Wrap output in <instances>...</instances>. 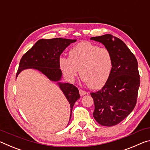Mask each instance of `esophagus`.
I'll return each instance as SVG.
<instances>
[{"instance_id": "34e87169", "label": "esophagus", "mask_w": 150, "mask_h": 150, "mask_svg": "<svg viewBox=\"0 0 150 150\" xmlns=\"http://www.w3.org/2000/svg\"><path fill=\"white\" fill-rule=\"evenodd\" d=\"M79 93H80V95L81 96H82L86 95V94H88V92L86 91H84V90H81V89L79 90Z\"/></svg>"}]
</instances>
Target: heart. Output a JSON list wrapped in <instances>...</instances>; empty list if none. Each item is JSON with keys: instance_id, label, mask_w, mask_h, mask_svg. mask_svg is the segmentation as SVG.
Here are the masks:
<instances>
[{"instance_id": "b5f03b06", "label": "heart", "mask_w": 150, "mask_h": 150, "mask_svg": "<svg viewBox=\"0 0 150 150\" xmlns=\"http://www.w3.org/2000/svg\"><path fill=\"white\" fill-rule=\"evenodd\" d=\"M60 66L66 77L72 80L80 76L92 89L103 86L109 79L113 68L110 50L89 42H82L71 49L69 58H61Z\"/></svg>"}]
</instances>
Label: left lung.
Returning a JSON list of instances; mask_svg holds the SVG:
<instances>
[{
  "label": "left lung",
  "mask_w": 150,
  "mask_h": 150,
  "mask_svg": "<svg viewBox=\"0 0 150 150\" xmlns=\"http://www.w3.org/2000/svg\"><path fill=\"white\" fill-rule=\"evenodd\" d=\"M90 39L103 44L113 57L109 79L101 90L90 93L96 121L102 126H113L126 118L136 106L140 85L137 61L126 44L111 34Z\"/></svg>",
  "instance_id": "obj_1"
}]
</instances>
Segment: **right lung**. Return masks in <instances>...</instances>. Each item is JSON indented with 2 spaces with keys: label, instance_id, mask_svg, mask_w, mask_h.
<instances>
[{
  "label": "right lung",
  "instance_id": "add662e5",
  "mask_svg": "<svg viewBox=\"0 0 150 150\" xmlns=\"http://www.w3.org/2000/svg\"><path fill=\"white\" fill-rule=\"evenodd\" d=\"M76 41V40L61 38L40 39L23 56L16 73L17 77L23 70L33 68L44 74L50 80L57 82L59 88L70 104V120L74 105L80 98L79 91L72 84L59 82L62 74L59 62L63 51Z\"/></svg>",
  "mask_w": 150,
  "mask_h": 150
}]
</instances>
